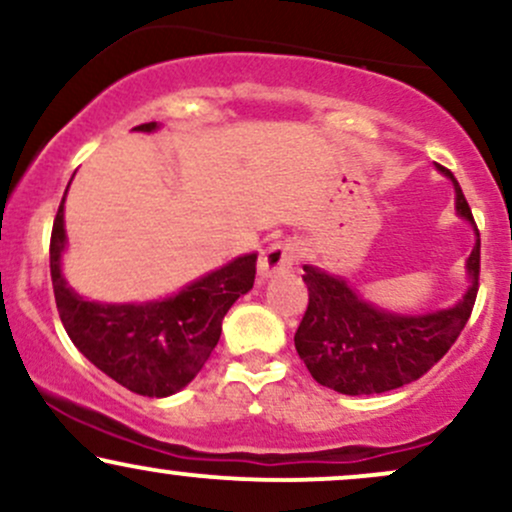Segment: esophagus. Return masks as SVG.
Instances as JSON below:
<instances>
[{"mask_svg": "<svg viewBox=\"0 0 512 512\" xmlns=\"http://www.w3.org/2000/svg\"><path fill=\"white\" fill-rule=\"evenodd\" d=\"M298 255H301V250H298V243H293V240H279V243H272L262 252L260 264H257L260 276L262 279H269V276L286 274L293 264H296Z\"/></svg>", "mask_w": 512, "mask_h": 512, "instance_id": "34e87169", "label": "esophagus"}]
</instances>
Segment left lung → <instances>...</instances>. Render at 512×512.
<instances>
[{"label":"left lung","instance_id":"8db88e82","mask_svg":"<svg viewBox=\"0 0 512 512\" xmlns=\"http://www.w3.org/2000/svg\"><path fill=\"white\" fill-rule=\"evenodd\" d=\"M455 185V209L477 233L467 260L469 286L448 310L426 315H399L363 301L342 276L303 264L308 310L298 325L296 351L320 385L342 395H378L414 383L448 354L472 315L479 291L481 240L460 182L438 166Z\"/></svg>","mask_w":512,"mask_h":512}]
</instances>
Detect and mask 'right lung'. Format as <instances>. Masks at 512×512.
Instances as JSON below:
<instances>
[{
	"label": "right lung",
	"instance_id": "right-lung-1",
	"mask_svg": "<svg viewBox=\"0 0 512 512\" xmlns=\"http://www.w3.org/2000/svg\"><path fill=\"white\" fill-rule=\"evenodd\" d=\"M156 127L146 122L134 129L154 132ZM64 245L62 197L52 223L50 274L64 330L93 366L144 397L175 395L195 378L219 344L223 315L255 284L257 255L250 252L161 301H86L62 276Z\"/></svg>",
	"mask_w": 512,
	"mask_h": 512
}]
</instances>
